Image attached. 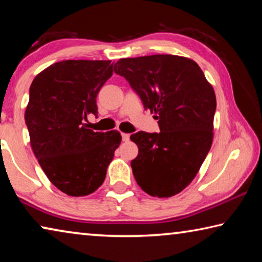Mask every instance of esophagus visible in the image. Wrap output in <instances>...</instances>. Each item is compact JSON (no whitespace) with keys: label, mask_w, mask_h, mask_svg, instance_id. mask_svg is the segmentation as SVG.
Masks as SVG:
<instances>
[{"label":"esophagus","mask_w":262,"mask_h":262,"mask_svg":"<svg viewBox=\"0 0 262 262\" xmlns=\"http://www.w3.org/2000/svg\"><path fill=\"white\" fill-rule=\"evenodd\" d=\"M121 136H122V141H123V142H128V141H129V137H130L129 134H126V133H122Z\"/></svg>","instance_id":"obj_1"}]
</instances>
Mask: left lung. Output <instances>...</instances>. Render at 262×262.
<instances>
[{
  "label": "left lung",
  "mask_w": 262,
  "mask_h": 262,
  "mask_svg": "<svg viewBox=\"0 0 262 262\" xmlns=\"http://www.w3.org/2000/svg\"><path fill=\"white\" fill-rule=\"evenodd\" d=\"M113 69L156 114L161 130L130 136L139 148L130 163L136 183L151 196H173L192 183L210 150L214 89L196 62L178 55L120 59Z\"/></svg>",
  "instance_id": "left-lung-1"
}]
</instances>
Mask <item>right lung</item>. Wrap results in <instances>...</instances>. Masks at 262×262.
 <instances>
[{
	"label": "right lung",
	"mask_w": 262,
	"mask_h": 262,
	"mask_svg": "<svg viewBox=\"0 0 262 262\" xmlns=\"http://www.w3.org/2000/svg\"><path fill=\"white\" fill-rule=\"evenodd\" d=\"M112 74L111 61H60L30 86L25 122L31 147L51 183L70 196L101 186L121 142L117 130L94 132L84 123L89 114H98L97 95Z\"/></svg>",
	"instance_id": "1"
}]
</instances>
